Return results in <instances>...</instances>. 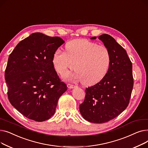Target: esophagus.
Segmentation results:
<instances>
[{
    "mask_svg": "<svg viewBox=\"0 0 148 148\" xmlns=\"http://www.w3.org/2000/svg\"><path fill=\"white\" fill-rule=\"evenodd\" d=\"M67 87L68 88H69V89H73V88H74L75 87V86H74V85H73V84H67Z\"/></svg>",
    "mask_w": 148,
    "mask_h": 148,
    "instance_id": "1",
    "label": "esophagus"
}]
</instances>
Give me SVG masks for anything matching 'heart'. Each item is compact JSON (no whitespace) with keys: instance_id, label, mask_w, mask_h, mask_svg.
I'll return each instance as SVG.
<instances>
[{"instance_id":"heart-1","label":"heart","mask_w":148,"mask_h":148,"mask_svg":"<svg viewBox=\"0 0 148 148\" xmlns=\"http://www.w3.org/2000/svg\"><path fill=\"white\" fill-rule=\"evenodd\" d=\"M65 51L55 50L52 63L58 73L64 75L74 68L76 72L68 77L82 80L92 86L102 80L111 64V54L104 45L86 39H76L65 44Z\"/></svg>"}]
</instances>
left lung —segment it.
I'll list each match as a JSON object with an SVG mask.
<instances>
[{"mask_svg": "<svg viewBox=\"0 0 148 148\" xmlns=\"http://www.w3.org/2000/svg\"><path fill=\"white\" fill-rule=\"evenodd\" d=\"M98 39L109 50L111 64L102 80L85 90V98L79 108L84 119L102 123L125 110L130 103L134 80L133 66L126 50L109 35L103 34Z\"/></svg>", "mask_w": 148, "mask_h": 148, "instance_id": "obj_1", "label": "left lung"}]
</instances>
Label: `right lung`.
Listing matches in <instances>:
<instances>
[{"label":"right lung","instance_id":"add662e5","mask_svg":"<svg viewBox=\"0 0 148 148\" xmlns=\"http://www.w3.org/2000/svg\"><path fill=\"white\" fill-rule=\"evenodd\" d=\"M65 41L36 32L21 41L10 54L5 73L10 103L26 118L50 119L67 90L52 63L54 52Z\"/></svg>","mask_w":148,"mask_h":148}]
</instances>
